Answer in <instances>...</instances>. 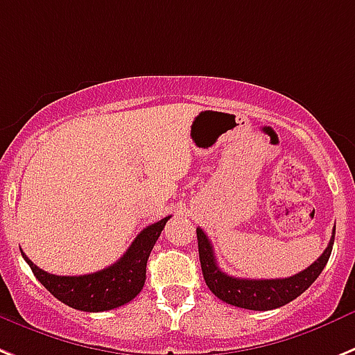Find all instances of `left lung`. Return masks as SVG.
Returning a JSON list of instances; mask_svg holds the SVG:
<instances>
[{
	"label": "left lung",
	"instance_id": "8db88e82",
	"mask_svg": "<svg viewBox=\"0 0 355 355\" xmlns=\"http://www.w3.org/2000/svg\"><path fill=\"white\" fill-rule=\"evenodd\" d=\"M334 236L336 227L323 254L302 272L278 279H249L234 278V276L223 272L216 263L213 245H211L207 234L200 227L196 229L198 254H200L205 285L222 302L240 306V309H249V311H272V309L287 305L288 302H293L300 294L305 293L306 288L318 279V276L329 261L332 245H334Z\"/></svg>",
	"mask_w": 355,
	"mask_h": 355
}]
</instances>
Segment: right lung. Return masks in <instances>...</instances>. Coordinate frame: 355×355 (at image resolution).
<instances>
[{
  "label": "right lung",
  "instance_id": "obj_1",
  "mask_svg": "<svg viewBox=\"0 0 355 355\" xmlns=\"http://www.w3.org/2000/svg\"><path fill=\"white\" fill-rule=\"evenodd\" d=\"M169 218L171 216H166L142 229L130 249L121 256V260L92 274H83V276L50 274L28 260L25 252L21 254L26 263L31 265L32 272L40 279L41 285L64 305L85 312L112 311L132 302L142 291L146 282V263Z\"/></svg>",
  "mask_w": 355,
  "mask_h": 355
}]
</instances>
